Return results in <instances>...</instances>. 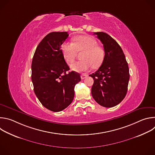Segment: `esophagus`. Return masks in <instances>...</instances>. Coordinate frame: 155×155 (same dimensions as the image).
Segmentation results:
<instances>
[{"mask_svg":"<svg viewBox=\"0 0 155 155\" xmlns=\"http://www.w3.org/2000/svg\"><path fill=\"white\" fill-rule=\"evenodd\" d=\"M87 77V75H85V74H81V78L82 80L84 79V78H86Z\"/></svg>","mask_w":155,"mask_h":155,"instance_id":"obj_1","label":"esophagus"}]
</instances>
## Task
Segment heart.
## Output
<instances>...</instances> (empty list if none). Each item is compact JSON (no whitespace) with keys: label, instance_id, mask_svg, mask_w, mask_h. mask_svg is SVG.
<instances>
[{"label":"heart","instance_id":"1","mask_svg":"<svg viewBox=\"0 0 155 155\" xmlns=\"http://www.w3.org/2000/svg\"><path fill=\"white\" fill-rule=\"evenodd\" d=\"M97 40L90 35L75 37L72 43L64 42L61 46V51L65 61L72 62L77 53L83 51L80 55L82 60L75 61L70 65L71 69L75 72H85L91 66L97 68L102 64L105 58L103 47L97 45Z\"/></svg>","mask_w":155,"mask_h":155}]
</instances>
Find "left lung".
I'll list each match as a JSON object with an SVG mask.
<instances>
[{"label": "left lung", "instance_id": "1", "mask_svg": "<svg viewBox=\"0 0 155 155\" xmlns=\"http://www.w3.org/2000/svg\"><path fill=\"white\" fill-rule=\"evenodd\" d=\"M103 44L105 58L99 69L90 75L94 79L91 94L94 99L105 107H113L125 97L129 71L124 54L118 43L107 34L94 32Z\"/></svg>", "mask_w": 155, "mask_h": 155}]
</instances>
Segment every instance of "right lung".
Segmentation results:
<instances>
[{
	"mask_svg": "<svg viewBox=\"0 0 155 155\" xmlns=\"http://www.w3.org/2000/svg\"><path fill=\"white\" fill-rule=\"evenodd\" d=\"M69 36L67 32H52L39 43L32 61L34 91L41 104L58 112L67 108L74 97V87L81 81L78 73L70 70L61 51Z\"/></svg>",
	"mask_w": 155,
	"mask_h": 155,
	"instance_id": "1",
	"label": "right lung"
}]
</instances>
